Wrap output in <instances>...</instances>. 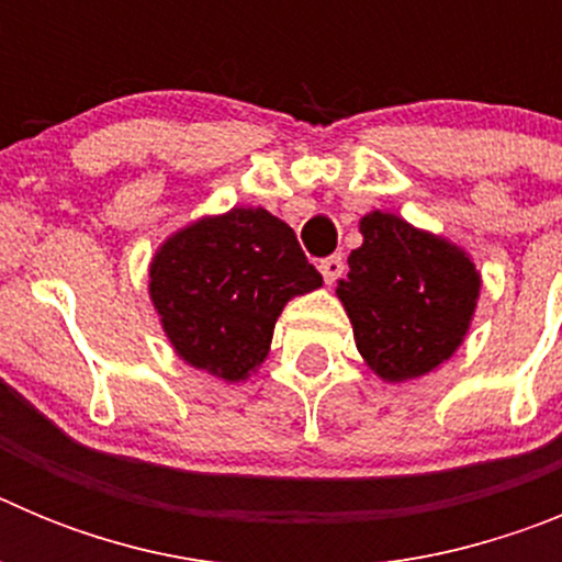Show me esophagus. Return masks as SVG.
Listing matches in <instances>:
<instances>
[{
    "label": "esophagus",
    "mask_w": 562,
    "mask_h": 562,
    "mask_svg": "<svg viewBox=\"0 0 562 562\" xmlns=\"http://www.w3.org/2000/svg\"><path fill=\"white\" fill-rule=\"evenodd\" d=\"M317 270H321V276H324L326 284H335L337 278L342 276V270H346V261H342V256H329V258H324L321 265H317Z\"/></svg>",
    "instance_id": "esophagus-1"
}]
</instances>
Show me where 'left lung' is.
Instances as JSON below:
<instances>
[{
	"instance_id": "1",
	"label": "left lung",
	"mask_w": 562,
	"mask_h": 562,
	"mask_svg": "<svg viewBox=\"0 0 562 562\" xmlns=\"http://www.w3.org/2000/svg\"><path fill=\"white\" fill-rule=\"evenodd\" d=\"M360 233L349 276L335 290L355 329L357 351L385 382L430 374L470 331L481 272L459 245L408 225L396 213H366Z\"/></svg>"
}]
</instances>
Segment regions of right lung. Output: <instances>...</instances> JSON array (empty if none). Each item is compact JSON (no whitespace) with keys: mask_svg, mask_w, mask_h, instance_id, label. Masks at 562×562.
Returning <instances> with one entry per match:
<instances>
[{"mask_svg":"<svg viewBox=\"0 0 562 562\" xmlns=\"http://www.w3.org/2000/svg\"><path fill=\"white\" fill-rule=\"evenodd\" d=\"M321 284L295 231L265 207L191 222L148 267V297L177 357L225 382L256 374L286 301Z\"/></svg>","mask_w":562,"mask_h":562,"instance_id":"add662e5","label":"right lung"}]
</instances>
